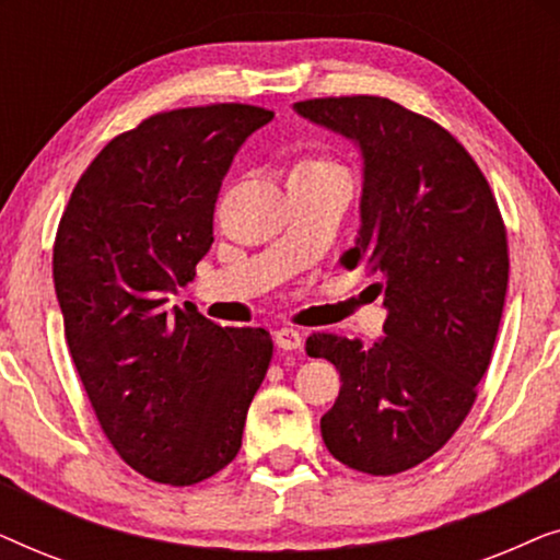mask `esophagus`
<instances>
[{
    "label": "esophagus",
    "mask_w": 560,
    "mask_h": 560,
    "mask_svg": "<svg viewBox=\"0 0 560 560\" xmlns=\"http://www.w3.org/2000/svg\"><path fill=\"white\" fill-rule=\"evenodd\" d=\"M275 343H278L282 351H295L303 347V336L301 331H295V328H278V331H275Z\"/></svg>",
    "instance_id": "obj_1"
}]
</instances>
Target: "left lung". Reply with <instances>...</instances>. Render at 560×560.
<instances>
[{
  "label": "left lung",
  "mask_w": 560,
  "mask_h": 560,
  "mask_svg": "<svg viewBox=\"0 0 560 560\" xmlns=\"http://www.w3.org/2000/svg\"><path fill=\"white\" fill-rule=\"evenodd\" d=\"M293 109L362 155L354 247L387 308L372 347L313 334L341 393L320 435L349 469L389 477L433 456L469 416L508 293V234L469 152L428 117L382 96L308 98Z\"/></svg>",
  "instance_id": "8db88e82"
}]
</instances>
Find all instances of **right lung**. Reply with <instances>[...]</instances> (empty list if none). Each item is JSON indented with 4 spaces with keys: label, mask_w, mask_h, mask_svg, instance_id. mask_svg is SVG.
<instances>
[{
    "label": "right lung",
    "mask_w": 560,
    "mask_h": 560,
    "mask_svg": "<svg viewBox=\"0 0 560 560\" xmlns=\"http://www.w3.org/2000/svg\"><path fill=\"white\" fill-rule=\"evenodd\" d=\"M275 117L249 104L173 109L114 137L75 183L52 247L66 339L117 454L188 487L224 469L272 359L265 328L171 305L213 242V206L244 140Z\"/></svg>",
    "instance_id": "1"
}]
</instances>
